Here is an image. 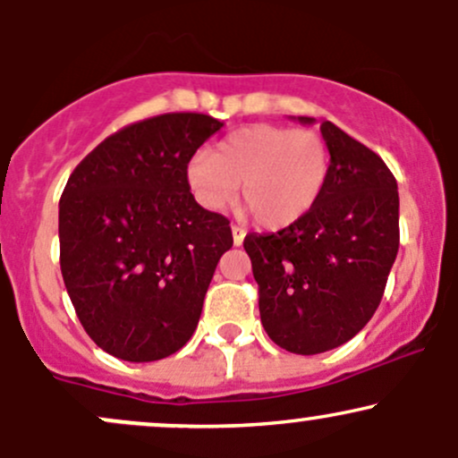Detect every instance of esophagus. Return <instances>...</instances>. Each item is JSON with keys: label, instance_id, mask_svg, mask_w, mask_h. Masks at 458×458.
Here are the masks:
<instances>
[{"label": "esophagus", "instance_id": "obj_1", "mask_svg": "<svg viewBox=\"0 0 458 458\" xmlns=\"http://www.w3.org/2000/svg\"><path fill=\"white\" fill-rule=\"evenodd\" d=\"M233 239H234V245H236V247L243 245V241H245V230L241 228V225H233Z\"/></svg>", "mask_w": 458, "mask_h": 458}]
</instances>
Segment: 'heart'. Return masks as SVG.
<instances>
[{
    "mask_svg": "<svg viewBox=\"0 0 458 458\" xmlns=\"http://www.w3.org/2000/svg\"><path fill=\"white\" fill-rule=\"evenodd\" d=\"M329 167V146L317 131L254 124L230 133L217 150H198L187 165V182L208 211L228 207L241 182L256 222L284 228L317 207Z\"/></svg>",
    "mask_w": 458,
    "mask_h": 458,
    "instance_id": "1",
    "label": "heart"
}]
</instances>
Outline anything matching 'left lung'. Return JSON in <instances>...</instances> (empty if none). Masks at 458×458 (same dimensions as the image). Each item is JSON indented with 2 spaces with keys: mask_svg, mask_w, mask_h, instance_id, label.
<instances>
[{
  "mask_svg": "<svg viewBox=\"0 0 458 458\" xmlns=\"http://www.w3.org/2000/svg\"><path fill=\"white\" fill-rule=\"evenodd\" d=\"M299 123L314 118L299 115ZM329 181L317 207L273 234H247L269 338L297 355L349 343L379 308L396 260L398 187L377 152L325 120Z\"/></svg>",
  "mask_w": 458,
  "mask_h": 458,
  "instance_id": "8db88e82",
  "label": "left lung"
}]
</instances>
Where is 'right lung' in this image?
Listing matches in <instances>:
<instances>
[{"instance_id":"obj_1","label":"right lung","mask_w":458,"mask_h":458,"mask_svg":"<svg viewBox=\"0 0 458 458\" xmlns=\"http://www.w3.org/2000/svg\"><path fill=\"white\" fill-rule=\"evenodd\" d=\"M224 123L163 114L129 124L75 167L60 198V267L88 335L124 361L189 343L230 222L189 191L187 165Z\"/></svg>"}]
</instances>
